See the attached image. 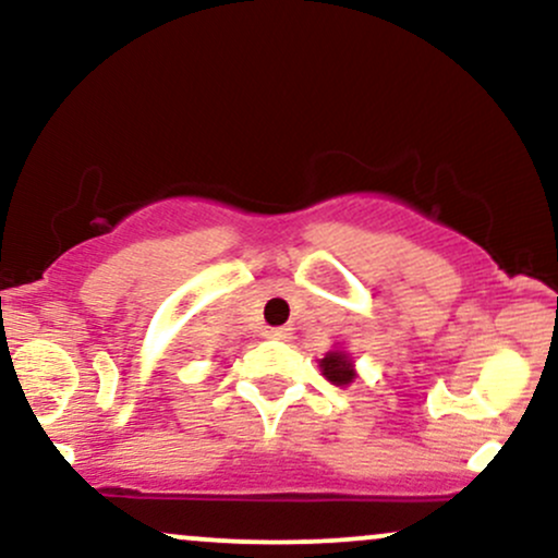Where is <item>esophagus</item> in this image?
<instances>
[{
    "label": "esophagus",
    "mask_w": 558,
    "mask_h": 558,
    "mask_svg": "<svg viewBox=\"0 0 558 558\" xmlns=\"http://www.w3.org/2000/svg\"><path fill=\"white\" fill-rule=\"evenodd\" d=\"M265 338H270V340H291V330H288V327H275V330H267L265 332Z\"/></svg>",
    "instance_id": "obj_1"
}]
</instances>
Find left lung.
Here are the masks:
<instances>
[{
  "instance_id": "obj_1",
  "label": "left lung",
  "mask_w": 558,
  "mask_h": 558,
  "mask_svg": "<svg viewBox=\"0 0 558 558\" xmlns=\"http://www.w3.org/2000/svg\"><path fill=\"white\" fill-rule=\"evenodd\" d=\"M322 377L332 381L335 387H351L355 379H359V372H355L353 355L345 351L343 345L335 343L332 351L325 353V359L317 361Z\"/></svg>"
}]
</instances>
